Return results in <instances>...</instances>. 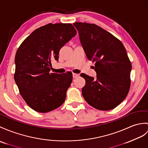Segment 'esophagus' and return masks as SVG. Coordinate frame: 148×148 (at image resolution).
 Masks as SVG:
<instances>
[{
	"label": "esophagus",
	"mask_w": 148,
	"mask_h": 148,
	"mask_svg": "<svg viewBox=\"0 0 148 148\" xmlns=\"http://www.w3.org/2000/svg\"><path fill=\"white\" fill-rule=\"evenodd\" d=\"M79 76V75L78 74H75V73H73V77L74 79L77 78V77H78Z\"/></svg>",
	"instance_id": "esophagus-1"
}]
</instances>
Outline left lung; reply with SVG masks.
Wrapping results in <instances>:
<instances>
[{
    "mask_svg": "<svg viewBox=\"0 0 148 148\" xmlns=\"http://www.w3.org/2000/svg\"><path fill=\"white\" fill-rule=\"evenodd\" d=\"M89 60L95 62L97 79L81 74L86 84L82 95L89 105L109 110L124 100L130 86L132 65L123 43L100 26L74 23Z\"/></svg>",
    "mask_w": 148,
    "mask_h": 148,
    "instance_id": "obj_1",
    "label": "left lung"
}]
</instances>
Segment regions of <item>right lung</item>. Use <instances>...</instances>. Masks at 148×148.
<instances>
[{
	"mask_svg": "<svg viewBox=\"0 0 148 148\" xmlns=\"http://www.w3.org/2000/svg\"><path fill=\"white\" fill-rule=\"evenodd\" d=\"M70 23H49L35 29L18 48L14 75L19 93L34 110L47 113L64 103L73 74L50 73L51 60L76 35Z\"/></svg>",
	"mask_w": 148,
	"mask_h": 148,
	"instance_id": "obj_1",
	"label": "right lung"
}]
</instances>
